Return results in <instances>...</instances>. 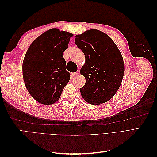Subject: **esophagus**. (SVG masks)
Returning a JSON list of instances; mask_svg holds the SVG:
<instances>
[{
	"mask_svg": "<svg viewBox=\"0 0 157 157\" xmlns=\"http://www.w3.org/2000/svg\"><path fill=\"white\" fill-rule=\"evenodd\" d=\"M80 74V71L79 70H78L77 72H75V73H72V75L73 76H77V75H78Z\"/></svg>",
	"mask_w": 157,
	"mask_h": 157,
	"instance_id": "esophagus-1",
	"label": "esophagus"
}]
</instances>
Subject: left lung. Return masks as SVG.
Returning a JSON list of instances; mask_svg holds the SVG:
<instances>
[{"instance_id": "8db88e82", "label": "left lung", "mask_w": 157, "mask_h": 157, "mask_svg": "<svg viewBox=\"0 0 157 157\" xmlns=\"http://www.w3.org/2000/svg\"><path fill=\"white\" fill-rule=\"evenodd\" d=\"M75 42L85 56L80 74L86 83L80 88L81 96L92 105L110 100L119 88L124 73L120 50L107 34L97 29L77 35Z\"/></svg>"}]
</instances>
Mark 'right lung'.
I'll return each instance as SVG.
<instances>
[{"instance_id": "obj_1", "label": "right lung", "mask_w": 157, "mask_h": 157, "mask_svg": "<svg viewBox=\"0 0 157 157\" xmlns=\"http://www.w3.org/2000/svg\"><path fill=\"white\" fill-rule=\"evenodd\" d=\"M73 35L54 28L42 33L28 48L23 61V77L27 90L36 101L51 105L60 98L69 82L63 52Z\"/></svg>"}]
</instances>
